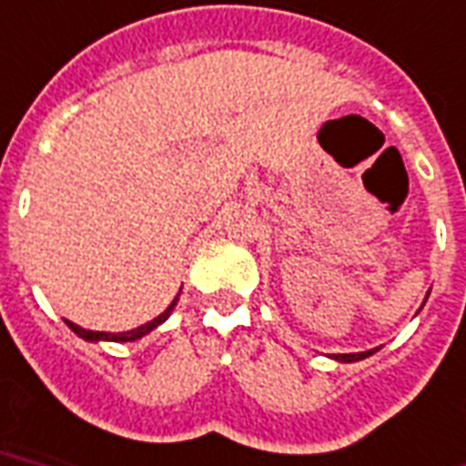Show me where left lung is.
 Here are the masks:
<instances>
[{"label": "left lung", "mask_w": 466, "mask_h": 466, "mask_svg": "<svg viewBox=\"0 0 466 466\" xmlns=\"http://www.w3.org/2000/svg\"><path fill=\"white\" fill-rule=\"evenodd\" d=\"M428 300V298H425ZM376 350H369V351H357V354H335L337 361H361L367 360V357H371Z\"/></svg>", "instance_id": "1"}]
</instances>
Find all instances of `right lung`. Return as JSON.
I'll use <instances>...</instances> for the list:
<instances>
[{"label": "right lung", "instance_id": "obj_1", "mask_svg": "<svg viewBox=\"0 0 466 466\" xmlns=\"http://www.w3.org/2000/svg\"><path fill=\"white\" fill-rule=\"evenodd\" d=\"M177 303V296L173 298V303L166 308V310L158 315V318H154L151 322H147V325H141V328L137 329H129V332H92V329H85L80 328V325H76V322H70V319H66V325L73 332H76L77 337H83V339H87V342H99V339H105V342H134V339H141L144 335H148L151 329H156L161 322H166V319L170 318V312H173V308H176Z\"/></svg>", "mask_w": 466, "mask_h": 466}]
</instances>
